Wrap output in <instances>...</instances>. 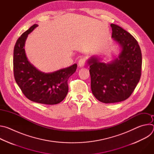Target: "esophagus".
Returning <instances> with one entry per match:
<instances>
[{
  "mask_svg": "<svg viewBox=\"0 0 154 154\" xmlns=\"http://www.w3.org/2000/svg\"><path fill=\"white\" fill-rule=\"evenodd\" d=\"M85 58H81L79 60V62H78V66L80 68H82L83 67L85 66Z\"/></svg>",
  "mask_w": 154,
  "mask_h": 154,
  "instance_id": "esophagus-1",
  "label": "esophagus"
}]
</instances>
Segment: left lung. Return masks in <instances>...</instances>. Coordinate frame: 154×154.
Wrapping results in <instances>:
<instances>
[{
  "label": "left lung",
  "instance_id": "1",
  "mask_svg": "<svg viewBox=\"0 0 154 154\" xmlns=\"http://www.w3.org/2000/svg\"><path fill=\"white\" fill-rule=\"evenodd\" d=\"M110 26L112 38L120 47L118 57L107 63L94 56L87 61L92 93L105 103L121 102L130 96L140 81L142 66L141 51L135 38L117 25Z\"/></svg>",
  "mask_w": 154,
  "mask_h": 154
}]
</instances>
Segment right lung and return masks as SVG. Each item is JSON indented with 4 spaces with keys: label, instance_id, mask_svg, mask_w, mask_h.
I'll return each instance as SVG.
<instances>
[{
    "label": "right lung",
    "instance_id": "1",
    "mask_svg": "<svg viewBox=\"0 0 154 154\" xmlns=\"http://www.w3.org/2000/svg\"><path fill=\"white\" fill-rule=\"evenodd\" d=\"M38 24H34L17 40L13 52V70L15 80L25 96L31 101L46 105L61 102L68 92V80L76 71L77 65L53 72L39 71L26 56L25 44L28 36Z\"/></svg>",
    "mask_w": 154,
    "mask_h": 154
}]
</instances>
